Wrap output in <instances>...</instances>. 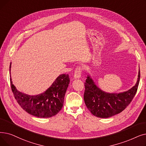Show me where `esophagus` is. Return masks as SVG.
Masks as SVG:
<instances>
[{
  "label": "esophagus",
  "mask_w": 146,
  "mask_h": 146,
  "mask_svg": "<svg viewBox=\"0 0 146 146\" xmlns=\"http://www.w3.org/2000/svg\"><path fill=\"white\" fill-rule=\"evenodd\" d=\"M82 67L81 66H78L75 69L74 74V79H79L80 78L82 71Z\"/></svg>",
  "instance_id": "esophagus-1"
}]
</instances>
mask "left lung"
<instances>
[{
    "label": "left lung",
    "instance_id": "obj_1",
    "mask_svg": "<svg viewBox=\"0 0 146 146\" xmlns=\"http://www.w3.org/2000/svg\"><path fill=\"white\" fill-rule=\"evenodd\" d=\"M140 79L139 70L138 80L135 86L127 91L120 93H107L101 90L90 76L85 82L84 101L88 110L95 116L108 118L124 110L134 98Z\"/></svg>",
    "mask_w": 146,
    "mask_h": 146
}]
</instances>
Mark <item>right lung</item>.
I'll use <instances>...</instances> for the list:
<instances>
[{"instance_id": "right-lung-1", "label": "right lung", "mask_w": 146, "mask_h": 146, "mask_svg": "<svg viewBox=\"0 0 146 146\" xmlns=\"http://www.w3.org/2000/svg\"><path fill=\"white\" fill-rule=\"evenodd\" d=\"M11 66V63L10 72ZM10 82L14 96L21 108L36 117L46 118L56 115L61 110L70 78L68 74L60 75L45 92L37 96H29L19 92L12 84L11 78Z\"/></svg>"}]
</instances>
